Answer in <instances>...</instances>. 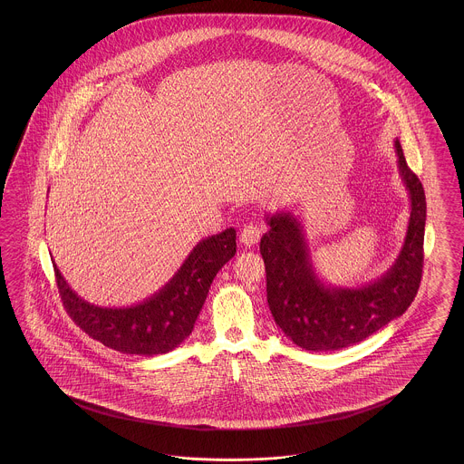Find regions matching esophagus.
Wrapping results in <instances>:
<instances>
[{"instance_id":"1","label":"esophagus","mask_w":464,"mask_h":464,"mask_svg":"<svg viewBox=\"0 0 464 464\" xmlns=\"http://www.w3.org/2000/svg\"><path fill=\"white\" fill-rule=\"evenodd\" d=\"M258 239H260V229H258L256 226L248 225L241 229L239 241H241L245 246H248V248L255 246V245L258 243Z\"/></svg>"}]
</instances>
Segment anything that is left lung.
Returning <instances> with one entry per match:
<instances>
[{
	"instance_id": "8db88e82",
	"label": "left lung",
	"mask_w": 464,
	"mask_h": 464,
	"mask_svg": "<svg viewBox=\"0 0 464 464\" xmlns=\"http://www.w3.org/2000/svg\"><path fill=\"white\" fill-rule=\"evenodd\" d=\"M394 153L410 198L407 235L393 266L361 285H335L314 270L303 223L291 211L266 214L260 253L267 272V303L284 335L311 352L340 351L362 342L401 316L420 285L425 194L408 169L398 138Z\"/></svg>"
}]
</instances>
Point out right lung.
I'll return each instance as SVG.
<instances>
[{
  "label": "right lung",
  "mask_w": 464,
  "mask_h": 464,
  "mask_svg": "<svg viewBox=\"0 0 464 464\" xmlns=\"http://www.w3.org/2000/svg\"><path fill=\"white\" fill-rule=\"evenodd\" d=\"M237 253V229L200 239L155 295L130 306H99L76 295L54 266L64 308L84 334L122 353L158 355L177 349L194 330L216 274Z\"/></svg>",
  "instance_id": "right-lung-1"
}]
</instances>
